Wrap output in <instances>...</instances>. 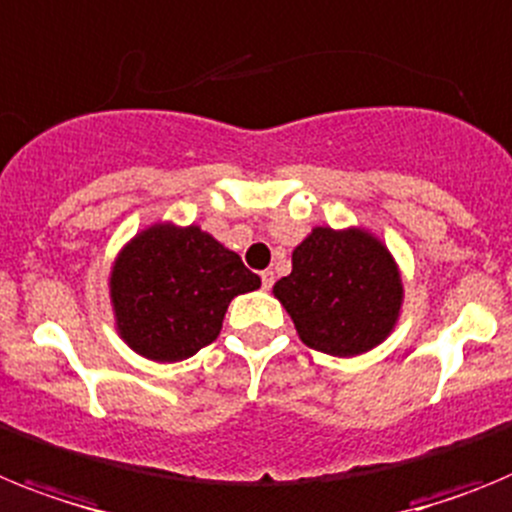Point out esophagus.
Returning a JSON list of instances; mask_svg holds the SVG:
<instances>
[{"label": "esophagus", "instance_id": "esophagus-1", "mask_svg": "<svg viewBox=\"0 0 512 512\" xmlns=\"http://www.w3.org/2000/svg\"><path fill=\"white\" fill-rule=\"evenodd\" d=\"M260 278H262V288H273V283H275L273 270H262Z\"/></svg>", "mask_w": 512, "mask_h": 512}]
</instances>
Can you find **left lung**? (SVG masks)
Segmentation results:
<instances>
[{"label":"left lung","mask_w":512,"mask_h":512,"mask_svg":"<svg viewBox=\"0 0 512 512\" xmlns=\"http://www.w3.org/2000/svg\"><path fill=\"white\" fill-rule=\"evenodd\" d=\"M291 275L273 286L301 342L350 358L386 340L402 306V278L384 244L363 229L317 226L293 250Z\"/></svg>","instance_id":"8db88e82"}]
</instances>
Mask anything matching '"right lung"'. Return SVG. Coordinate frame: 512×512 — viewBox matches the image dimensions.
I'll list each match as a JSON object with an SVG mask.
<instances>
[{
    "instance_id": "obj_1",
    "label": "right lung",
    "mask_w": 512,
    "mask_h": 512,
    "mask_svg": "<svg viewBox=\"0 0 512 512\" xmlns=\"http://www.w3.org/2000/svg\"><path fill=\"white\" fill-rule=\"evenodd\" d=\"M255 288L260 275L198 226H149L123 247L110 273L118 332L159 363L185 361L211 345L229 301Z\"/></svg>"
}]
</instances>
